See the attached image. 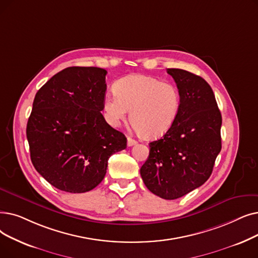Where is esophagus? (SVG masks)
Masks as SVG:
<instances>
[{
    "label": "esophagus",
    "instance_id": "1",
    "mask_svg": "<svg viewBox=\"0 0 258 258\" xmlns=\"http://www.w3.org/2000/svg\"><path fill=\"white\" fill-rule=\"evenodd\" d=\"M136 143H137V141L135 139H133L131 137L127 138V145H128V147H133V145H135Z\"/></svg>",
    "mask_w": 258,
    "mask_h": 258
}]
</instances>
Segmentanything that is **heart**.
Returning <instances> with one entry per match:
<instances>
[{"mask_svg":"<svg viewBox=\"0 0 258 258\" xmlns=\"http://www.w3.org/2000/svg\"><path fill=\"white\" fill-rule=\"evenodd\" d=\"M180 107L178 88L155 77L131 75L115 84V93L103 100V113L111 126L125 120L131 110V122L147 139L158 138L169 131Z\"/></svg>","mask_w":258,"mask_h":258,"instance_id":"heart-1","label":"heart"}]
</instances>
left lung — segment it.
Returning <instances> with one entry per match:
<instances>
[{"mask_svg":"<svg viewBox=\"0 0 258 258\" xmlns=\"http://www.w3.org/2000/svg\"><path fill=\"white\" fill-rule=\"evenodd\" d=\"M180 94V107L172 127L151 142L148 160L140 169L150 191L177 199L203 185L221 150V114L209 83L179 69H167Z\"/></svg>","mask_w":258,"mask_h":258,"instance_id":"8db88e82","label":"left lung"}]
</instances>
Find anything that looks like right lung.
I'll return each mask as SVG.
<instances>
[{"mask_svg":"<svg viewBox=\"0 0 258 258\" xmlns=\"http://www.w3.org/2000/svg\"><path fill=\"white\" fill-rule=\"evenodd\" d=\"M107 72L73 66L55 74L36 94L26 136L30 159L51 185L70 193L95 188L109 157L126 148V138L105 121Z\"/></svg>","mask_w":258,"mask_h":258,"instance_id":"right-lung-1","label":"right lung"}]
</instances>
